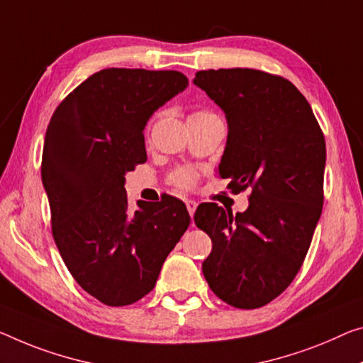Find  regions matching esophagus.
<instances>
[{
	"instance_id": "obj_1",
	"label": "esophagus",
	"mask_w": 363,
	"mask_h": 363,
	"mask_svg": "<svg viewBox=\"0 0 363 363\" xmlns=\"http://www.w3.org/2000/svg\"><path fill=\"white\" fill-rule=\"evenodd\" d=\"M185 204H186V209H188V213H189V216H194V213H196V208H198V203L194 199H186L185 201Z\"/></svg>"
}]
</instances>
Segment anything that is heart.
Here are the masks:
<instances>
[{
    "label": "heart",
    "mask_w": 363,
    "mask_h": 363,
    "mask_svg": "<svg viewBox=\"0 0 363 363\" xmlns=\"http://www.w3.org/2000/svg\"><path fill=\"white\" fill-rule=\"evenodd\" d=\"M201 116H209V113H206V111H196L189 118H201ZM172 183L178 188H191L196 183V174L189 169H180L172 175Z\"/></svg>",
    "instance_id": "1"
}]
</instances>
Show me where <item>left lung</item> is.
<instances>
[{"label": "left lung", "mask_w": 363, "mask_h": 363, "mask_svg": "<svg viewBox=\"0 0 363 363\" xmlns=\"http://www.w3.org/2000/svg\"><path fill=\"white\" fill-rule=\"evenodd\" d=\"M194 84L224 110L228 135L219 177L250 189L245 213L203 203L194 224L213 240L203 263L211 291L237 308H259L291 286L323 209L325 136L291 81L232 68L198 71Z\"/></svg>", "instance_id": "1"}]
</instances>
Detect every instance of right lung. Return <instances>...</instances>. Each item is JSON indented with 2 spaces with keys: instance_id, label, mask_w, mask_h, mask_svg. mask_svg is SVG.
<instances>
[{
  "instance_id": "right-lung-1",
  "label": "right lung",
  "mask_w": 363,
  "mask_h": 363,
  "mask_svg": "<svg viewBox=\"0 0 363 363\" xmlns=\"http://www.w3.org/2000/svg\"><path fill=\"white\" fill-rule=\"evenodd\" d=\"M188 79L178 71L107 68L77 86L50 120L42 154L52 232L74 281L99 302L125 306L152 291L189 225L180 199L138 201L125 175L146 162L144 126Z\"/></svg>"
}]
</instances>
